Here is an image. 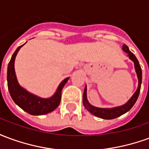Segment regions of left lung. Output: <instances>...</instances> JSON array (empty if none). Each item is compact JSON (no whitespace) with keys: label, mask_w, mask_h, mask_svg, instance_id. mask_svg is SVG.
<instances>
[{"label":"left lung","mask_w":149,"mask_h":149,"mask_svg":"<svg viewBox=\"0 0 149 149\" xmlns=\"http://www.w3.org/2000/svg\"><path fill=\"white\" fill-rule=\"evenodd\" d=\"M122 49H123V50L125 52L128 53V57L134 62L135 69H136V75H137L138 77L137 89L135 92V93L132 95V97L128 100V102L121 105V106L114 107V108H112V109H101V108H97V107L93 106V105H92V104L88 103V101L87 100V88L85 86L84 91V95H83V104H84V106L85 107V109L88 112H91L92 114H93L94 116H96L97 117L105 119V120H112V119L116 118V117L125 114V113H126V112H128L129 110L131 109L132 106L136 103L138 97H139L140 91H141V82H142V70H141V65L139 64V61H138L136 57L135 56L134 54L128 49V46L126 45H124Z\"/></svg>","instance_id":"obj_1"}]
</instances>
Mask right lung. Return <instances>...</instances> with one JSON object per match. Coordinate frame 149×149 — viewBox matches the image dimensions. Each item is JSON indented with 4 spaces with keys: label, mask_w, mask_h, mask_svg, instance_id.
Returning a JSON list of instances; mask_svg holds the SVG:
<instances>
[{
    "label": "right lung",
    "mask_w": 149,
    "mask_h": 149,
    "mask_svg": "<svg viewBox=\"0 0 149 149\" xmlns=\"http://www.w3.org/2000/svg\"><path fill=\"white\" fill-rule=\"evenodd\" d=\"M24 45L19 46L16 49L14 53L12 56L10 61L8 63V71H7L8 91L13 101L26 112L34 116L47 114L49 112H52L59 106L61 99V91L65 84L68 81L69 77L65 78L59 84L55 94L49 98H41L29 93L19 84L14 69L16 56L17 54L18 51Z\"/></svg>",
    "instance_id": "1"
}]
</instances>
